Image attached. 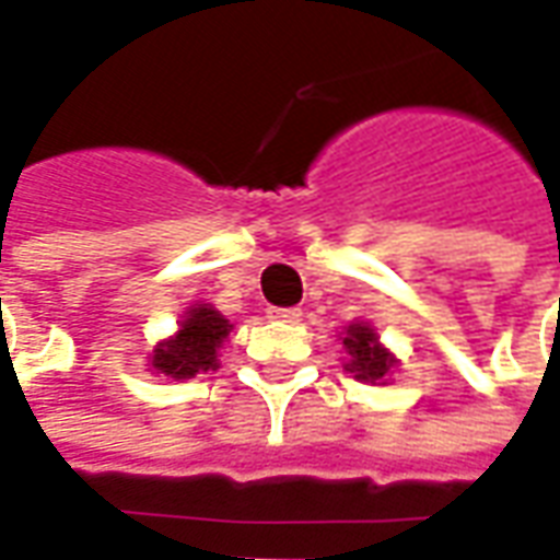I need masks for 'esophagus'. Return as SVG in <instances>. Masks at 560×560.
<instances>
[{
    "mask_svg": "<svg viewBox=\"0 0 560 560\" xmlns=\"http://www.w3.org/2000/svg\"><path fill=\"white\" fill-rule=\"evenodd\" d=\"M272 320H284V324H296L300 317H303V312L300 308H269L267 312Z\"/></svg>",
    "mask_w": 560,
    "mask_h": 560,
    "instance_id": "34e87169",
    "label": "esophagus"
}]
</instances>
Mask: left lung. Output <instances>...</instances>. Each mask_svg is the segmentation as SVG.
Returning a JSON list of instances; mask_svg holds the SVG:
<instances>
[{
	"label": "left lung",
	"instance_id": "1",
	"mask_svg": "<svg viewBox=\"0 0 560 560\" xmlns=\"http://www.w3.org/2000/svg\"><path fill=\"white\" fill-rule=\"evenodd\" d=\"M341 345L348 351L345 369L357 381L381 384V381H387L389 369L396 365V357L377 341V332L369 324H351V327L345 329V336H341Z\"/></svg>",
	"mask_w": 560,
	"mask_h": 560
}]
</instances>
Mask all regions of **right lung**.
Wrapping results in <instances>:
<instances>
[{
	"label": "right lung",
	"mask_w": 560,
	"mask_h": 560,
	"mask_svg": "<svg viewBox=\"0 0 560 560\" xmlns=\"http://www.w3.org/2000/svg\"><path fill=\"white\" fill-rule=\"evenodd\" d=\"M231 320L219 315L212 305H191L179 324V332L155 345L149 365L152 372L173 377V381L209 372L219 365V348L231 336Z\"/></svg>",
	"instance_id": "obj_1"
}]
</instances>
